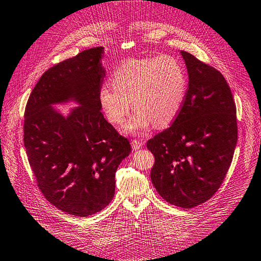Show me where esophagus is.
Returning <instances> with one entry per match:
<instances>
[{
    "label": "esophagus",
    "instance_id": "1",
    "mask_svg": "<svg viewBox=\"0 0 261 261\" xmlns=\"http://www.w3.org/2000/svg\"><path fill=\"white\" fill-rule=\"evenodd\" d=\"M131 145H132V148H134L135 150H138V149H140L142 146H144V141H142V140H132Z\"/></svg>",
    "mask_w": 261,
    "mask_h": 261
}]
</instances>
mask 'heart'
Wrapping results in <instances>:
<instances>
[{"instance_id":"1","label":"heart","mask_w":261,"mask_h":261,"mask_svg":"<svg viewBox=\"0 0 261 261\" xmlns=\"http://www.w3.org/2000/svg\"><path fill=\"white\" fill-rule=\"evenodd\" d=\"M111 85L98 89V103L107 121L113 125L124 122L131 110L125 131L140 132L151 124H171L185 103L188 79L186 70L172 56L124 60L111 75Z\"/></svg>"}]
</instances>
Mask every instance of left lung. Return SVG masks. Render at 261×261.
Returning <instances> with one entry per match:
<instances>
[{"label": "left lung", "instance_id": "obj_1", "mask_svg": "<svg viewBox=\"0 0 261 261\" xmlns=\"http://www.w3.org/2000/svg\"><path fill=\"white\" fill-rule=\"evenodd\" d=\"M189 86L168 129L148 140L155 156L150 178L160 196L181 208L207 201L226 176L238 141L237 107L225 78L181 50Z\"/></svg>", "mask_w": 261, "mask_h": 261}]
</instances>
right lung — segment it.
<instances>
[{"label": "right lung", "mask_w": 261, "mask_h": 261, "mask_svg": "<svg viewBox=\"0 0 261 261\" xmlns=\"http://www.w3.org/2000/svg\"><path fill=\"white\" fill-rule=\"evenodd\" d=\"M104 47L63 61L40 76L24 111L23 145L38 188L61 211L87 217L104 209L115 192V172L131 146L104 119L98 103ZM73 100L64 117L53 105Z\"/></svg>", "instance_id": "1"}]
</instances>
